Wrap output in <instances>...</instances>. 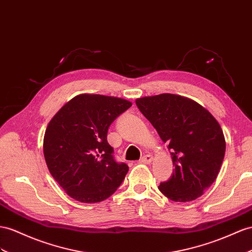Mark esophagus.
I'll list each match as a JSON object with an SVG mask.
<instances>
[{
  "mask_svg": "<svg viewBox=\"0 0 252 252\" xmlns=\"http://www.w3.org/2000/svg\"><path fill=\"white\" fill-rule=\"evenodd\" d=\"M152 160H153V157L151 156V154H145L144 157L140 158L139 162L143 163V164H150Z\"/></svg>",
  "mask_w": 252,
  "mask_h": 252,
  "instance_id": "obj_1",
  "label": "esophagus"
}]
</instances>
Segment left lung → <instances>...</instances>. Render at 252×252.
Returning a JSON list of instances; mask_svg holds the SVG:
<instances>
[{
	"label": "left lung",
	"instance_id": "1",
	"mask_svg": "<svg viewBox=\"0 0 252 252\" xmlns=\"http://www.w3.org/2000/svg\"><path fill=\"white\" fill-rule=\"evenodd\" d=\"M136 105L158 133L175 166L158 189L176 202L199 198L220 170L225 140L220 125L208 109L183 95L160 94L136 99Z\"/></svg>",
	"mask_w": 252,
	"mask_h": 252
}]
</instances>
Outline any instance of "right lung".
I'll return each instance as SVG.
<instances>
[{"label": "right lung", "instance_id": "1", "mask_svg": "<svg viewBox=\"0 0 252 252\" xmlns=\"http://www.w3.org/2000/svg\"><path fill=\"white\" fill-rule=\"evenodd\" d=\"M131 106L132 102L117 96L82 94L50 120L43 137L44 159L71 198L84 203L101 202L124 181L128 167L114 160L107 130Z\"/></svg>", "mask_w": 252, "mask_h": 252}]
</instances>
